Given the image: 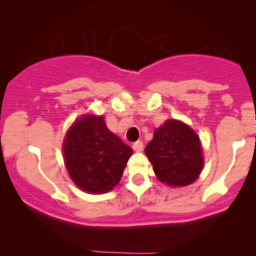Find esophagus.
<instances>
[{"mask_svg":"<svg viewBox=\"0 0 256 256\" xmlns=\"http://www.w3.org/2000/svg\"><path fill=\"white\" fill-rule=\"evenodd\" d=\"M132 148H134V152H142L143 150V142L142 140H137V142L134 143Z\"/></svg>","mask_w":256,"mask_h":256,"instance_id":"34e87169","label":"esophagus"}]
</instances>
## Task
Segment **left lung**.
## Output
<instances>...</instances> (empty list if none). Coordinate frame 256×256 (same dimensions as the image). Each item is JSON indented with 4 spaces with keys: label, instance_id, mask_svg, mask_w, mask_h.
<instances>
[{
    "label": "left lung",
    "instance_id": "obj_1",
    "mask_svg": "<svg viewBox=\"0 0 256 256\" xmlns=\"http://www.w3.org/2000/svg\"><path fill=\"white\" fill-rule=\"evenodd\" d=\"M144 152L158 180L170 186L194 183L204 167L198 136L179 120H166L156 128Z\"/></svg>",
    "mask_w": 256,
    "mask_h": 256
}]
</instances>
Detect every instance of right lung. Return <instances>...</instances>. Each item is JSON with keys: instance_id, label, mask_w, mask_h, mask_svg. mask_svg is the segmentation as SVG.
Here are the masks:
<instances>
[{"instance_id": "right-lung-1", "label": "right lung", "mask_w": 256, "mask_h": 256, "mask_svg": "<svg viewBox=\"0 0 256 256\" xmlns=\"http://www.w3.org/2000/svg\"><path fill=\"white\" fill-rule=\"evenodd\" d=\"M64 165L79 189L90 194L110 192L120 182L132 149L108 130L102 116L85 114L64 137Z\"/></svg>"}]
</instances>
